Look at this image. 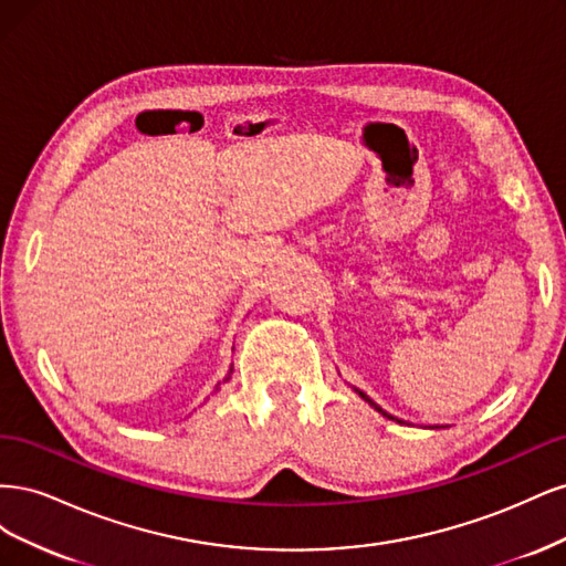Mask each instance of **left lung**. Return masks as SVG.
Segmentation results:
<instances>
[{
	"instance_id": "obj_1",
	"label": "left lung",
	"mask_w": 566,
	"mask_h": 566,
	"mask_svg": "<svg viewBox=\"0 0 566 566\" xmlns=\"http://www.w3.org/2000/svg\"><path fill=\"white\" fill-rule=\"evenodd\" d=\"M356 391H358V389H356ZM358 397H361V399H366V401H368V403H370V406H373V408H375V410H378V413H382V416H385V418H389V420H394V418H391V416H389V413H385V410H382V408H380V406H378V403H375V401H370V399H368V397H366V394H364V391H358ZM399 422H401V420H399Z\"/></svg>"
}]
</instances>
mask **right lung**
Returning <instances> with one entry per match:
<instances>
[{"mask_svg": "<svg viewBox=\"0 0 566 566\" xmlns=\"http://www.w3.org/2000/svg\"><path fill=\"white\" fill-rule=\"evenodd\" d=\"M229 378H231V373H229V375H227V378H224V380H229Z\"/></svg>", "mask_w": 566, "mask_h": 566, "instance_id": "1", "label": "right lung"}]
</instances>
